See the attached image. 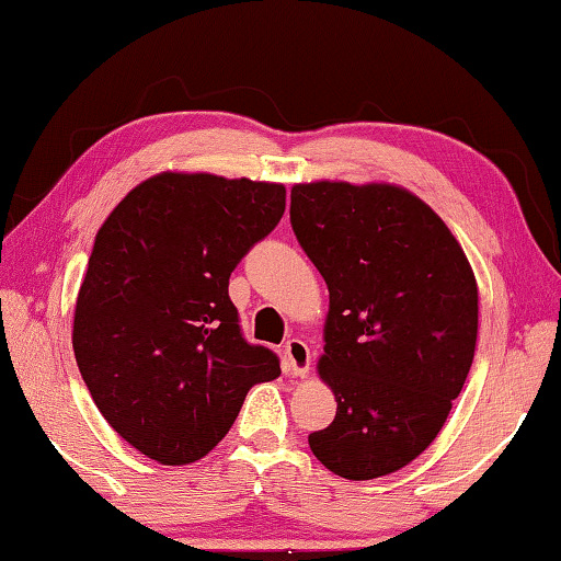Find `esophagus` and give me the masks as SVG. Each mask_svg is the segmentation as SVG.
I'll use <instances>...</instances> for the list:
<instances>
[{"instance_id": "34e87169", "label": "esophagus", "mask_w": 561, "mask_h": 561, "mask_svg": "<svg viewBox=\"0 0 561 561\" xmlns=\"http://www.w3.org/2000/svg\"><path fill=\"white\" fill-rule=\"evenodd\" d=\"M284 357H287V367L295 377H307L312 369V352L301 340H289L284 344Z\"/></svg>"}]
</instances>
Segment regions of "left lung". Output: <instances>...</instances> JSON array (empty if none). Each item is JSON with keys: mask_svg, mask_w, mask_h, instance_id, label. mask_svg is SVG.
<instances>
[{"mask_svg": "<svg viewBox=\"0 0 561 561\" xmlns=\"http://www.w3.org/2000/svg\"><path fill=\"white\" fill-rule=\"evenodd\" d=\"M289 217L329 289L317 371L336 416L309 447L354 482L392 474L437 437L472 367V264L437 211L397 184H295Z\"/></svg>", "mask_w": 561, "mask_h": 561, "instance_id": "1", "label": "left lung"}]
</instances>
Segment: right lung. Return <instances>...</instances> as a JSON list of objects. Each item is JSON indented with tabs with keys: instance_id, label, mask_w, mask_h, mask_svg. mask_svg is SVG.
<instances>
[{
	"instance_id": "obj_1",
	"label": "right lung",
	"mask_w": 561,
	"mask_h": 561,
	"mask_svg": "<svg viewBox=\"0 0 561 561\" xmlns=\"http://www.w3.org/2000/svg\"><path fill=\"white\" fill-rule=\"evenodd\" d=\"M287 190L207 172L137 184L94 237L75 307L77 367L124 442L159 465L217 447L279 359L247 344L229 274L277 227Z\"/></svg>"
}]
</instances>
